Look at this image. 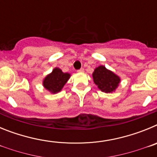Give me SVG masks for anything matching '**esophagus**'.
Listing matches in <instances>:
<instances>
[{
    "label": "esophagus",
    "mask_w": 157,
    "mask_h": 157,
    "mask_svg": "<svg viewBox=\"0 0 157 157\" xmlns=\"http://www.w3.org/2000/svg\"><path fill=\"white\" fill-rule=\"evenodd\" d=\"M78 72H80V73H82V72H84V69L80 68L79 70H78Z\"/></svg>",
    "instance_id": "34e87169"
}]
</instances>
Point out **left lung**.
I'll list each match as a JSON object with an SVG mask.
<instances>
[{
	"label": "left lung",
	"mask_w": 157,
	"mask_h": 157,
	"mask_svg": "<svg viewBox=\"0 0 157 157\" xmlns=\"http://www.w3.org/2000/svg\"><path fill=\"white\" fill-rule=\"evenodd\" d=\"M94 82L102 92L111 93L116 90L120 83V78L105 67L100 66L94 70L93 73Z\"/></svg>",
	"instance_id": "1"
}]
</instances>
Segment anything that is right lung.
Segmentation results:
<instances>
[{
	"label": "right lung",
	"mask_w": 157,
	"mask_h": 157,
	"mask_svg": "<svg viewBox=\"0 0 157 157\" xmlns=\"http://www.w3.org/2000/svg\"><path fill=\"white\" fill-rule=\"evenodd\" d=\"M69 78L70 75L68 73H63L60 69L55 68L44 79L43 85L46 90L55 94L61 90Z\"/></svg>",
	"instance_id": "right-lung-1"
}]
</instances>
